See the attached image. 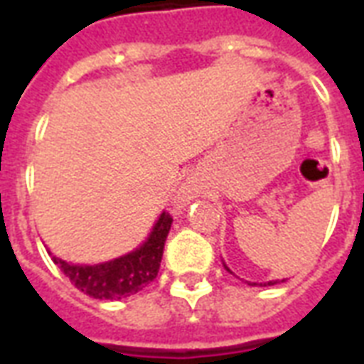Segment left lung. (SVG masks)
<instances>
[{
  "label": "left lung",
  "instance_id": "1",
  "mask_svg": "<svg viewBox=\"0 0 364 364\" xmlns=\"http://www.w3.org/2000/svg\"><path fill=\"white\" fill-rule=\"evenodd\" d=\"M225 268H227V266H225ZM228 270V268H227ZM274 283H277V282H268V285H274Z\"/></svg>",
  "mask_w": 364,
  "mask_h": 364
}]
</instances>
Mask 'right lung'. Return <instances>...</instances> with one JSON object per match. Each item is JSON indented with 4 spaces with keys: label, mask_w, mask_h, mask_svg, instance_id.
Returning <instances> with one entry per match:
<instances>
[{
    "label": "right lung",
    "mask_w": 364,
    "mask_h": 364,
    "mask_svg": "<svg viewBox=\"0 0 364 364\" xmlns=\"http://www.w3.org/2000/svg\"><path fill=\"white\" fill-rule=\"evenodd\" d=\"M171 215L162 211L153 232L141 247L124 255L121 259L109 260L96 266L70 264L53 257L54 264L70 277L79 291L100 300H119L136 294L153 282L159 274L160 260L164 253V243L171 227Z\"/></svg>",
    "instance_id": "add662e5"
}]
</instances>
